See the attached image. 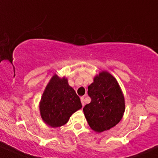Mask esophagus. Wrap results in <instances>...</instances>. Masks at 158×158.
<instances>
[{"label":"esophagus","mask_w":158,"mask_h":158,"mask_svg":"<svg viewBox=\"0 0 158 158\" xmlns=\"http://www.w3.org/2000/svg\"><path fill=\"white\" fill-rule=\"evenodd\" d=\"M81 102H82V106H85V98L84 97H82V98H81Z\"/></svg>","instance_id":"1"}]
</instances>
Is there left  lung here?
I'll use <instances>...</instances> for the list:
<instances>
[{"mask_svg":"<svg viewBox=\"0 0 158 158\" xmlns=\"http://www.w3.org/2000/svg\"><path fill=\"white\" fill-rule=\"evenodd\" d=\"M91 103L83 108L90 127L100 133L115 126L122 118L125 105L118 83L110 73L103 71L88 88Z\"/></svg>","mask_w":158,"mask_h":158,"instance_id":"left-lung-1","label":"left lung"}]
</instances>
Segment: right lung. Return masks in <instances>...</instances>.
<instances>
[{"mask_svg": "<svg viewBox=\"0 0 158 158\" xmlns=\"http://www.w3.org/2000/svg\"><path fill=\"white\" fill-rule=\"evenodd\" d=\"M82 108L80 99L64 77L55 75L46 86L40 103L43 120L58 127L67 122L73 113Z\"/></svg>", "mask_w": 158, "mask_h": 158, "instance_id": "1", "label": "right lung"}]
</instances>
